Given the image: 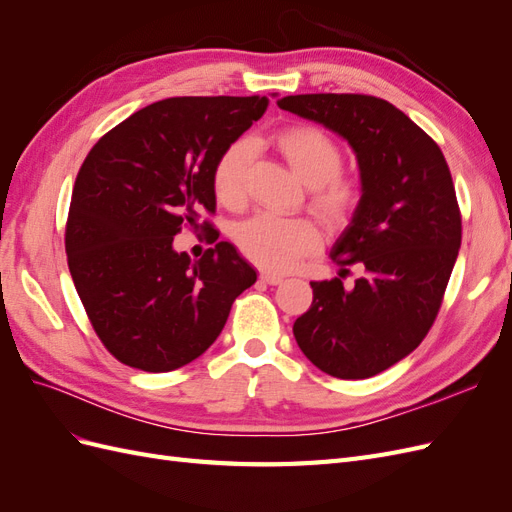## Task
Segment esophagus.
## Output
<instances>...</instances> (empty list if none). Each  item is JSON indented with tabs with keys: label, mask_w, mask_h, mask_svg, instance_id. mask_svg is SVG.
I'll return each instance as SVG.
<instances>
[{
	"label": "esophagus",
	"mask_w": 512,
	"mask_h": 512,
	"mask_svg": "<svg viewBox=\"0 0 512 512\" xmlns=\"http://www.w3.org/2000/svg\"><path fill=\"white\" fill-rule=\"evenodd\" d=\"M260 280L265 282V284H269V286H277V284L284 282V277L280 273H273V271H262L260 273Z\"/></svg>",
	"instance_id": "1"
}]
</instances>
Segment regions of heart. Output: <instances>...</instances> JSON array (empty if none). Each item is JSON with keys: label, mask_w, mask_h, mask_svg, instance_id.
<instances>
[{"label": "heart", "mask_w": 512, "mask_h": 512, "mask_svg": "<svg viewBox=\"0 0 512 512\" xmlns=\"http://www.w3.org/2000/svg\"><path fill=\"white\" fill-rule=\"evenodd\" d=\"M273 143L290 168L309 185V205L331 228L346 226L361 205V188L342 170V149L333 138L314 126H292L277 132ZM252 160V145L237 141L224 149L213 168V192L226 207H237L245 198V177ZM235 241L243 256L273 271L290 269L299 258L320 245V232L305 218L277 213H256L239 224Z\"/></svg>", "instance_id": "heart-1"}]
</instances>
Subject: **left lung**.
<instances>
[{"label": "left lung", "instance_id": "obj_1", "mask_svg": "<svg viewBox=\"0 0 512 512\" xmlns=\"http://www.w3.org/2000/svg\"><path fill=\"white\" fill-rule=\"evenodd\" d=\"M277 106L342 136L361 175V205L335 241L341 277L309 282L312 307L294 339L324 374L363 380L423 342L461 247V215L440 147L391 102L361 94H303Z\"/></svg>", "mask_w": 512, "mask_h": 512}]
</instances>
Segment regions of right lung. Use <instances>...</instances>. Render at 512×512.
Masks as SVG:
<instances>
[{
    "label": "right lung",
    "mask_w": 512,
    "mask_h": 512,
    "mask_svg": "<svg viewBox=\"0 0 512 512\" xmlns=\"http://www.w3.org/2000/svg\"><path fill=\"white\" fill-rule=\"evenodd\" d=\"M265 96L166 98L89 151L66 224L76 292L106 350L130 367L173 371L203 354L256 269L218 241L200 260L177 252L183 224L215 211L213 168L267 111Z\"/></svg>",
    "instance_id": "add662e5"
}]
</instances>
